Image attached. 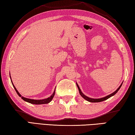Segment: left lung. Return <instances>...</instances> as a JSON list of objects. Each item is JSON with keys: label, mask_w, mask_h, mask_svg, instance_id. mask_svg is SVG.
<instances>
[{"label": "left lung", "mask_w": 135, "mask_h": 135, "mask_svg": "<svg viewBox=\"0 0 135 135\" xmlns=\"http://www.w3.org/2000/svg\"><path fill=\"white\" fill-rule=\"evenodd\" d=\"M122 84H121V85L119 86V88L117 89V90H116L114 92H113L112 94L109 95H108V96L105 97H104V98H99V99H92V98H89V97H88L85 96V95L83 94V92H82L81 91L80 87H79V86L78 85V84H76V85H77L78 88V89H79V92H80V94L81 95L82 97H83L85 99V100H86V101H89V102H99L104 101H105V100L108 99V98H109L110 97H111L113 96L115 94H117V92L119 90V89L120 88V87H121V86H122Z\"/></svg>", "instance_id": "8db88e82"}]
</instances>
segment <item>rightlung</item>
<instances>
[{
	"label": "right lung",
	"instance_id": "add662e5",
	"mask_svg": "<svg viewBox=\"0 0 135 135\" xmlns=\"http://www.w3.org/2000/svg\"><path fill=\"white\" fill-rule=\"evenodd\" d=\"M10 79H11V77H10ZM12 83L13 84V86L14 87V88L15 89V91H16L17 94H18V95L20 97H22V99H23L24 101H25L27 102L30 103V104H48L50 101H51L53 98V97L54 96V94H55V91L53 92V94H52L51 96H50L48 98H46V99H41V100H34V99H28V98H26L25 97H23L21 96V95L19 94V92L17 91V90L16 89V88H15V85H13V84L12 81Z\"/></svg>",
	"mask_w": 135,
	"mask_h": 135
}]
</instances>
